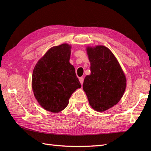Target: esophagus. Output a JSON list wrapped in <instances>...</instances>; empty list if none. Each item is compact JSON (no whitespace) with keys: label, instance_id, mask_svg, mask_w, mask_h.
Returning <instances> with one entry per match:
<instances>
[{"label":"esophagus","instance_id":"1","mask_svg":"<svg viewBox=\"0 0 151 151\" xmlns=\"http://www.w3.org/2000/svg\"><path fill=\"white\" fill-rule=\"evenodd\" d=\"M79 81H80V83L81 84V85H83V82H84V78H83V77H80V78H79Z\"/></svg>","mask_w":151,"mask_h":151}]
</instances>
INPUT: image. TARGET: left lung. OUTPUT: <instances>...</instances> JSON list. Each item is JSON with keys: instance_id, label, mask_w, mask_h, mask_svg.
<instances>
[{"instance_id": "obj_1", "label": "left lung", "mask_w": 151, "mask_h": 151, "mask_svg": "<svg viewBox=\"0 0 151 151\" xmlns=\"http://www.w3.org/2000/svg\"><path fill=\"white\" fill-rule=\"evenodd\" d=\"M91 74L86 76L83 90L90 106L103 112L116 105L123 96L127 78L117 58L103 45L86 47Z\"/></svg>"}]
</instances>
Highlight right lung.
<instances>
[{"label":"right lung","instance_id":"add662e5","mask_svg":"<svg viewBox=\"0 0 151 151\" xmlns=\"http://www.w3.org/2000/svg\"><path fill=\"white\" fill-rule=\"evenodd\" d=\"M72 46L63 43L50 48L36 63L32 75V89L45 110L64 109L74 91L81 88L74 67L69 62Z\"/></svg>","mask_w":151,"mask_h":151}]
</instances>
